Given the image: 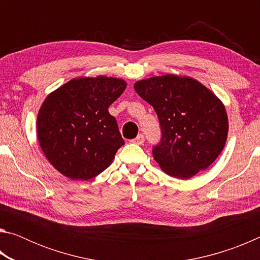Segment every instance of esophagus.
I'll return each instance as SVG.
<instances>
[{"instance_id": "esophagus-1", "label": "esophagus", "mask_w": 260, "mask_h": 260, "mask_svg": "<svg viewBox=\"0 0 260 260\" xmlns=\"http://www.w3.org/2000/svg\"><path fill=\"white\" fill-rule=\"evenodd\" d=\"M132 143H135V144H143L144 142V136L142 134H139L138 136H136L135 139H133L131 141Z\"/></svg>"}]
</instances>
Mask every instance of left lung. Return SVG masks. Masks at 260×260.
<instances>
[{
  "label": "left lung",
  "mask_w": 260,
  "mask_h": 260,
  "mask_svg": "<svg viewBox=\"0 0 260 260\" xmlns=\"http://www.w3.org/2000/svg\"><path fill=\"white\" fill-rule=\"evenodd\" d=\"M158 116L161 139L152 155L171 177L189 179L217 159L228 133L226 109L195 79L166 74L135 82Z\"/></svg>",
  "instance_id": "obj_1"
}]
</instances>
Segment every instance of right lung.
<instances>
[{"label": "right lung", "mask_w": 260, "mask_h": 260, "mask_svg": "<svg viewBox=\"0 0 260 260\" xmlns=\"http://www.w3.org/2000/svg\"><path fill=\"white\" fill-rule=\"evenodd\" d=\"M125 88L121 79L78 78L47 96L38 114V138L58 172L89 180L110 166L125 142L108 108Z\"/></svg>", "instance_id": "obj_1"}]
</instances>
